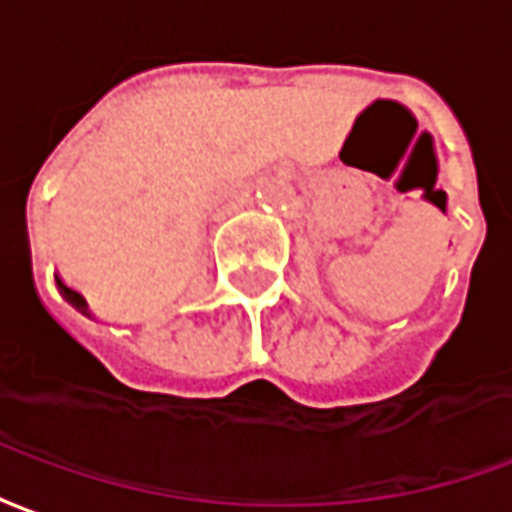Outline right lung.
Listing matches in <instances>:
<instances>
[{
	"instance_id": "right-lung-1",
	"label": "right lung",
	"mask_w": 512,
	"mask_h": 512,
	"mask_svg": "<svg viewBox=\"0 0 512 512\" xmlns=\"http://www.w3.org/2000/svg\"><path fill=\"white\" fill-rule=\"evenodd\" d=\"M57 286H59V292H62V297H65V300L70 302L73 308H78V311L84 313V316H92V313H89V308H87V300H84V297H81L76 289H70V286H67L62 278H57Z\"/></svg>"
}]
</instances>
